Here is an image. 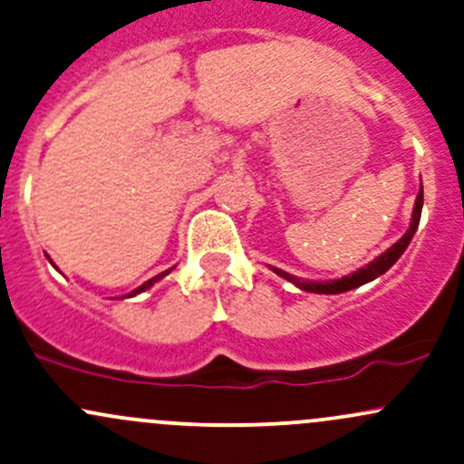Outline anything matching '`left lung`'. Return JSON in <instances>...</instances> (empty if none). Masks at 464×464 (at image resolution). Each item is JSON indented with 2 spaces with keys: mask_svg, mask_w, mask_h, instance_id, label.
Listing matches in <instances>:
<instances>
[{
  "mask_svg": "<svg viewBox=\"0 0 464 464\" xmlns=\"http://www.w3.org/2000/svg\"><path fill=\"white\" fill-rule=\"evenodd\" d=\"M420 212H422V186H420V192H418V197H416V206H413L410 230L402 234V237L398 238V241L390 247V250H385L381 254V256L373 258L370 266L361 267V270L347 274V276H343V278H336V281H323V283L301 281V278L292 276V274H287L283 270H276V267H272V270L276 272L278 276L287 278V281L294 283L296 287H301V290L314 292V294H341V292L353 290V287H361V285H365V283L373 281V278L381 276V274H385L393 266V263L401 258V254L407 250V246L411 243L413 234H416V230H418V223H420Z\"/></svg>",
  "mask_w": 464,
  "mask_h": 464,
  "instance_id": "1",
  "label": "left lung"
}]
</instances>
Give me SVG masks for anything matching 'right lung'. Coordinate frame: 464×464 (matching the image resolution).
Returning a JSON list of instances; mask_svg holds the SVG:
<instances>
[{"instance_id":"1","label":"right lung","mask_w":464,"mask_h":464,"mask_svg":"<svg viewBox=\"0 0 464 464\" xmlns=\"http://www.w3.org/2000/svg\"><path fill=\"white\" fill-rule=\"evenodd\" d=\"M172 270H166V272H161V274H157V276H152L150 278V281H146V283H143V285H139L137 287V290H134V292H130V294H128V296H137V294H141L143 290H148V287H152L154 285V283H157L159 281V278H163V276H166V274H170Z\"/></svg>"}]
</instances>
